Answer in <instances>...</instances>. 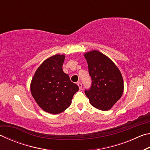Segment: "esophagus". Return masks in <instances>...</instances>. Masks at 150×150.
Wrapping results in <instances>:
<instances>
[{
    "label": "esophagus",
    "instance_id": "34e87169",
    "mask_svg": "<svg viewBox=\"0 0 150 150\" xmlns=\"http://www.w3.org/2000/svg\"><path fill=\"white\" fill-rule=\"evenodd\" d=\"M77 85H78L79 88V90L82 89V83H81V82H78L77 83Z\"/></svg>",
    "mask_w": 150,
    "mask_h": 150
}]
</instances>
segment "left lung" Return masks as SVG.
I'll return each mask as SVG.
<instances>
[{
	"label": "left lung",
	"instance_id": "left-lung-1",
	"mask_svg": "<svg viewBox=\"0 0 150 150\" xmlns=\"http://www.w3.org/2000/svg\"><path fill=\"white\" fill-rule=\"evenodd\" d=\"M88 73L92 79L89 90L85 91L91 105L107 111L120 99L124 91L120 71L110 58L97 50L86 52Z\"/></svg>",
	"mask_w": 150,
	"mask_h": 150
}]
</instances>
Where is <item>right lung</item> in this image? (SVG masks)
<instances>
[{
	"mask_svg": "<svg viewBox=\"0 0 150 150\" xmlns=\"http://www.w3.org/2000/svg\"><path fill=\"white\" fill-rule=\"evenodd\" d=\"M65 55L56 54L45 59L35 71L30 83L31 94L43 110L57 115L71 104L79 87L63 72Z\"/></svg>",
	"mask_w": 150,
	"mask_h": 150,
	"instance_id": "obj_1",
	"label": "right lung"
}]
</instances>
